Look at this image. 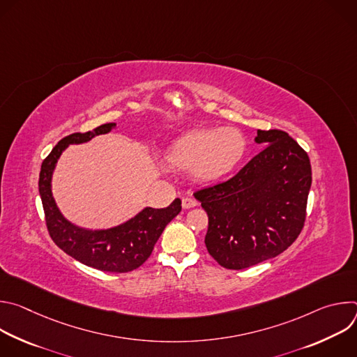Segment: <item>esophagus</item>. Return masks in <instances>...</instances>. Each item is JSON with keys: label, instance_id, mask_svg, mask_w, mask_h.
I'll list each match as a JSON object with an SVG mask.
<instances>
[{"label": "esophagus", "instance_id": "esophagus-1", "mask_svg": "<svg viewBox=\"0 0 357 357\" xmlns=\"http://www.w3.org/2000/svg\"><path fill=\"white\" fill-rule=\"evenodd\" d=\"M195 206H197V202L195 199H190V197L182 199V208L183 209H190V208H195Z\"/></svg>", "mask_w": 357, "mask_h": 357}]
</instances>
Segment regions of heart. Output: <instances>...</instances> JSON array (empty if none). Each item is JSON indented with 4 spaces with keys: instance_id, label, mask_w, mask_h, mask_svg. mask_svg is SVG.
Masks as SVG:
<instances>
[{
    "instance_id": "b5f03b06",
    "label": "heart",
    "mask_w": 357,
    "mask_h": 357,
    "mask_svg": "<svg viewBox=\"0 0 357 357\" xmlns=\"http://www.w3.org/2000/svg\"><path fill=\"white\" fill-rule=\"evenodd\" d=\"M245 152V139L234 127L199 128L175 139L167 151L169 167L213 182L231 172Z\"/></svg>"
}]
</instances>
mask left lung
<instances>
[{
  "mask_svg": "<svg viewBox=\"0 0 357 357\" xmlns=\"http://www.w3.org/2000/svg\"><path fill=\"white\" fill-rule=\"evenodd\" d=\"M260 154L226 182L195 197L209 216L205 244L225 268L277 257L299 236L312 183L307 152L285 131H257Z\"/></svg>",
  "mask_w": 357,
  "mask_h": 357,
  "instance_id": "8db88e82",
  "label": "left lung"
}]
</instances>
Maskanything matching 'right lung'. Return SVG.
Here are the masks:
<instances>
[{
	"label": "right lung",
	"instance_id": "right-lung-1",
	"mask_svg": "<svg viewBox=\"0 0 357 357\" xmlns=\"http://www.w3.org/2000/svg\"><path fill=\"white\" fill-rule=\"evenodd\" d=\"M116 128L107 123L87 131L75 132L61 139L45 158L39 174V195L45 211L47 231L66 254L82 264L107 273H128L142 266L151 256L167 225L179 215L181 199L168 208H144L134 218L110 229H83L69 222L59 211L52 195V175L62 152L72 144H83Z\"/></svg>",
	"mask_w": 357,
	"mask_h": 357
}]
</instances>
